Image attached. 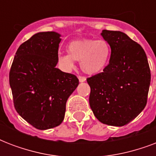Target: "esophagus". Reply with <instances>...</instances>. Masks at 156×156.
Instances as JSON below:
<instances>
[{"mask_svg": "<svg viewBox=\"0 0 156 156\" xmlns=\"http://www.w3.org/2000/svg\"><path fill=\"white\" fill-rule=\"evenodd\" d=\"M78 80H79L80 83H83V82L86 81V78L85 77H83V76H78Z\"/></svg>", "mask_w": 156, "mask_h": 156, "instance_id": "34e87169", "label": "esophagus"}]
</instances>
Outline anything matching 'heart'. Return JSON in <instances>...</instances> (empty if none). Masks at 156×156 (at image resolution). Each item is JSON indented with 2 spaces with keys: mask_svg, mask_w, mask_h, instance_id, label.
<instances>
[{
  "mask_svg": "<svg viewBox=\"0 0 156 156\" xmlns=\"http://www.w3.org/2000/svg\"><path fill=\"white\" fill-rule=\"evenodd\" d=\"M69 54H60L58 64L66 71L73 69L74 61L80 62L82 70L87 74H96L103 71L108 63L111 48L104 40H74L68 45Z\"/></svg>",
  "mask_w": 156,
  "mask_h": 156,
  "instance_id": "obj_1",
  "label": "heart"
}]
</instances>
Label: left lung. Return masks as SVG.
I'll use <instances>...</instances> for the list:
<instances>
[{"mask_svg":"<svg viewBox=\"0 0 156 156\" xmlns=\"http://www.w3.org/2000/svg\"><path fill=\"white\" fill-rule=\"evenodd\" d=\"M111 48L108 65L87 79L90 108L103 124L123 126L146 107L151 83L147 57L140 44L121 31L104 30Z\"/></svg>","mask_w":156,"mask_h":156,"instance_id":"obj_1","label":"left lung"}]
</instances>
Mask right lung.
<instances>
[{"label":"right lung","instance_id":"obj_1","mask_svg":"<svg viewBox=\"0 0 156 156\" xmlns=\"http://www.w3.org/2000/svg\"><path fill=\"white\" fill-rule=\"evenodd\" d=\"M61 35L39 32L19 46L9 71L16 111L38 129L61 125L66 101L78 87L72 73L56 68Z\"/></svg>","mask_w":156,"mask_h":156}]
</instances>
